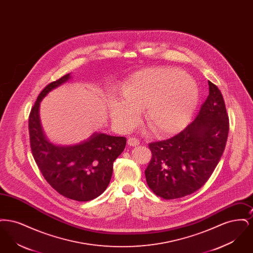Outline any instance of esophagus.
<instances>
[{"label": "esophagus", "instance_id": "34e87169", "mask_svg": "<svg viewBox=\"0 0 253 253\" xmlns=\"http://www.w3.org/2000/svg\"><path fill=\"white\" fill-rule=\"evenodd\" d=\"M128 145L129 146H132V147H135V146H138L139 145V140L134 138V137H130L128 139Z\"/></svg>", "mask_w": 253, "mask_h": 253}]
</instances>
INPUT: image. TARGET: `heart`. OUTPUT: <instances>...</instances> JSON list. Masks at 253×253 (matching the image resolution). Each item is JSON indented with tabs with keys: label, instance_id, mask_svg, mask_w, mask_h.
I'll return each instance as SVG.
<instances>
[{
	"label": "heart",
	"instance_id": "heart-1",
	"mask_svg": "<svg viewBox=\"0 0 253 253\" xmlns=\"http://www.w3.org/2000/svg\"><path fill=\"white\" fill-rule=\"evenodd\" d=\"M123 96H111L110 116L123 131L132 129L145 109L146 122L158 137L184 130L200 101L196 80L175 67H150L133 73L121 87Z\"/></svg>",
	"mask_w": 253,
	"mask_h": 253
}]
</instances>
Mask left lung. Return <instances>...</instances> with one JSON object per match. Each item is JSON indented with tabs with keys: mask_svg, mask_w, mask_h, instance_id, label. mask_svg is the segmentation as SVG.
Masks as SVG:
<instances>
[{
	"mask_svg": "<svg viewBox=\"0 0 253 253\" xmlns=\"http://www.w3.org/2000/svg\"><path fill=\"white\" fill-rule=\"evenodd\" d=\"M195 120L173 137L150 143L152 159L145 169L150 189L165 199H175L199 190L223 155L229 133V117L216 85Z\"/></svg>",
	"mask_w": 253,
	"mask_h": 253,
	"instance_id": "8db88e82",
	"label": "left lung"
}]
</instances>
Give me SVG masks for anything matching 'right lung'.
<instances>
[{"label":"right lung","instance_id":"1","mask_svg":"<svg viewBox=\"0 0 253 253\" xmlns=\"http://www.w3.org/2000/svg\"><path fill=\"white\" fill-rule=\"evenodd\" d=\"M71 78V74L63 76L47 85L38 96L28 121L30 147L49 185L69 199L84 202L96 198L108 187L113 163L123 152L126 138L96 132L77 144L63 146L49 140L40 120L41 102Z\"/></svg>","mask_w":253,"mask_h":253}]
</instances>
